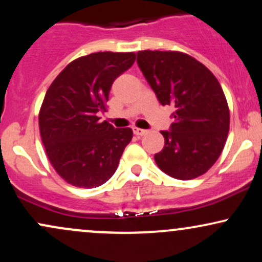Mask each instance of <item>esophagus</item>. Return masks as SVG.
Listing matches in <instances>:
<instances>
[{
  "instance_id": "34e87169",
  "label": "esophagus",
  "mask_w": 262,
  "mask_h": 262,
  "mask_svg": "<svg viewBox=\"0 0 262 262\" xmlns=\"http://www.w3.org/2000/svg\"><path fill=\"white\" fill-rule=\"evenodd\" d=\"M133 132L135 135H138V137H143V135H145L146 133H148V130H146V129H141V128H134Z\"/></svg>"
}]
</instances>
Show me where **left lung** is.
Wrapping results in <instances>:
<instances>
[{"label": "left lung", "instance_id": "8db88e82", "mask_svg": "<svg viewBox=\"0 0 262 262\" xmlns=\"http://www.w3.org/2000/svg\"><path fill=\"white\" fill-rule=\"evenodd\" d=\"M137 62L162 106L175 108L165 146L154 159L177 180L203 175L217 161L229 132V108L218 80L183 53L144 50Z\"/></svg>", "mask_w": 262, "mask_h": 262}]
</instances>
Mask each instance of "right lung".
Listing matches in <instances>:
<instances>
[{
    "label": "right lung",
    "mask_w": 262,
    "mask_h": 262,
    "mask_svg": "<svg viewBox=\"0 0 262 262\" xmlns=\"http://www.w3.org/2000/svg\"><path fill=\"white\" fill-rule=\"evenodd\" d=\"M135 61L134 53L101 52L70 62L48 89L39 113L41 140L66 182L93 188L107 182L133 138L130 128L100 122L111 87Z\"/></svg>",
    "instance_id": "1"
}]
</instances>
